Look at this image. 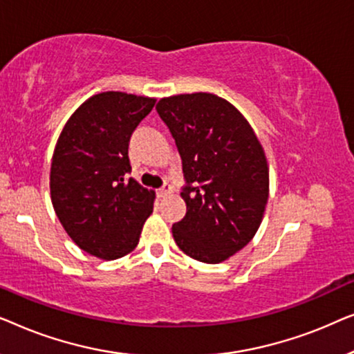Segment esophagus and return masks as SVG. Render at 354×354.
<instances>
[{
  "instance_id": "esophagus-1",
  "label": "esophagus",
  "mask_w": 354,
  "mask_h": 354,
  "mask_svg": "<svg viewBox=\"0 0 354 354\" xmlns=\"http://www.w3.org/2000/svg\"><path fill=\"white\" fill-rule=\"evenodd\" d=\"M171 193H172V187L169 185V183H166V185H162V187L158 190V196H159V198H166V196L171 195Z\"/></svg>"
}]
</instances>
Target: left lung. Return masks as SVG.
Instances as JSON below:
<instances>
[{
    "label": "left lung",
    "mask_w": 354,
    "mask_h": 354,
    "mask_svg": "<svg viewBox=\"0 0 354 354\" xmlns=\"http://www.w3.org/2000/svg\"><path fill=\"white\" fill-rule=\"evenodd\" d=\"M176 140L187 214L172 225L178 248L207 264L229 259L258 232L269 198L263 145L243 114L212 93L174 95L156 104Z\"/></svg>",
    "instance_id": "8db88e82"
}]
</instances>
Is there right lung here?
<instances>
[{
  "label": "right lung",
  "mask_w": 354,
  "mask_h": 354,
  "mask_svg": "<svg viewBox=\"0 0 354 354\" xmlns=\"http://www.w3.org/2000/svg\"><path fill=\"white\" fill-rule=\"evenodd\" d=\"M154 98L104 91L71 115L57 138L50 172L51 203L80 250L111 261L138 245L154 192L127 174L129 142Z\"/></svg>",
  "instance_id": "add662e5"
}]
</instances>
